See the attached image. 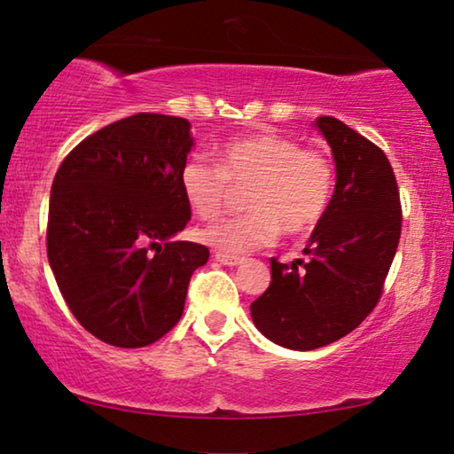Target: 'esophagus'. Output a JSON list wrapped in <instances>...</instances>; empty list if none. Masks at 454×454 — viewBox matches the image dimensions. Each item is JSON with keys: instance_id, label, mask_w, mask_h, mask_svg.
<instances>
[{"instance_id": "esophagus-1", "label": "esophagus", "mask_w": 454, "mask_h": 454, "mask_svg": "<svg viewBox=\"0 0 454 454\" xmlns=\"http://www.w3.org/2000/svg\"><path fill=\"white\" fill-rule=\"evenodd\" d=\"M215 260L219 264H225V266H239L241 262H244V258L227 256V254H221V252H215Z\"/></svg>"}]
</instances>
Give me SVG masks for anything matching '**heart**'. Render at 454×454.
I'll use <instances>...</instances> for the list:
<instances>
[{
    "label": "heart",
    "mask_w": 454,
    "mask_h": 454,
    "mask_svg": "<svg viewBox=\"0 0 454 454\" xmlns=\"http://www.w3.org/2000/svg\"><path fill=\"white\" fill-rule=\"evenodd\" d=\"M229 184L246 185L250 213L225 219L200 233L227 256L270 246L278 233L297 235L325 216L334 188L333 163L318 151L281 134H252L216 151V165L190 157L179 171V188L198 219L213 221L225 207Z\"/></svg>",
    "instance_id": "heart-1"
}]
</instances>
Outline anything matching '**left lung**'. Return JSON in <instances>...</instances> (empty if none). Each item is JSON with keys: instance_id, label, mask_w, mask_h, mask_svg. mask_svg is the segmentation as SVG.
I'll return each instance as SVG.
<instances>
[{"instance_id": "left-lung-1", "label": "left lung", "mask_w": 454, "mask_h": 454, "mask_svg": "<svg viewBox=\"0 0 454 454\" xmlns=\"http://www.w3.org/2000/svg\"><path fill=\"white\" fill-rule=\"evenodd\" d=\"M312 126L333 151L337 184L303 247L306 260H270V285L250 306L272 343L312 351L343 339L380 300L401 238L399 188L387 154L337 117Z\"/></svg>"}]
</instances>
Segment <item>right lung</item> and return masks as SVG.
<instances>
[{
	"mask_svg": "<svg viewBox=\"0 0 454 454\" xmlns=\"http://www.w3.org/2000/svg\"><path fill=\"white\" fill-rule=\"evenodd\" d=\"M190 121L136 114L80 142L55 173L47 258L67 308L115 347H146L177 325L208 247L173 238L190 221L179 171Z\"/></svg>",
	"mask_w": 454,
	"mask_h": 454,
	"instance_id": "right-lung-1",
	"label": "right lung"
}]
</instances>
